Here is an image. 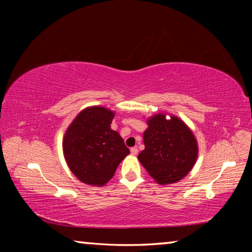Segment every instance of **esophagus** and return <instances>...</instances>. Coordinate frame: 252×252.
Returning <instances> with one entry per match:
<instances>
[{
	"label": "esophagus",
	"instance_id": "1",
	"mask_svg": "<svg viewBox=\"0 0 252 252\" xmlns=\"http://www.w3.org/2000/svg\"><path fill=\"white\" fill-rule=\"evenodd\" d=\"M130 151H131V153H132V155H133V156H136V155H138V152H139V150H138V149H136L135 147H134V148H131Z\"/></svg>",
	"mask_w": 252,
	"mask_h": 252
}]
</instances>
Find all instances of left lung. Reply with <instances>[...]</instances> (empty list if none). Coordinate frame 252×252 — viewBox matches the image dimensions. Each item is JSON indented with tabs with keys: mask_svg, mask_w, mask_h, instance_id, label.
I'll return each mask as SVG.
<instances>
[{
	"mask_svg": "<svg viewBox=\"0 0 252 252\" xmlns=\"http://www.w3.org/2000/svg\"><path fill=\"white\" fill-rule=\"evenodd\" d=\"M158 113L148 119L144 150L138 156L148 173L159 185L174 183L191 171L198 158L192 131L176 116Z\"/></svg>",
	"mask_w": 252,
	"mask_h": 252,
	"instance_id": "1",
	"label": "left lung"
}]
</instances>
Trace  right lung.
Masks as SVG:
<instances>
[{
    "label": "right lung",
    "instance_id": "right-lung-1",
    "mask_svg": "<svg viewBox=\"0 0 252 252\" xmlns=\"http://www.w3.org/2000/svg\"><path fill=\"white\" fill-rule=\"evenodd\" d=\"M114 112L103 106L81 111L65 131L63 153L72 173L80 181L102 187L113 177L130 150L111 129Z\"/></svg>",
    "mask_w": 252,
    "mask_h": 252
}]
</instances>
